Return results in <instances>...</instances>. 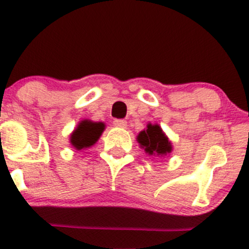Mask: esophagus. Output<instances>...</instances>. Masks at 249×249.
I'll list each match as a JSON object with an SVG mask.
<instances>
[{"label":"esophagus","mask_w":249,"mask_h":249,"mask_svg":"<svg viewBox=\"0 0 249 249\" xmlns=\"http://www.w3.org/2000/svg\"><path fill=\"white\" fill-rule=\"evenodd\" d=\"M113 124H114V126L117 127H122V129H124V127H126V122L123 119H115L114 122H113Z\"/></svg>","instance_id":"34e87169"}]
</instances>
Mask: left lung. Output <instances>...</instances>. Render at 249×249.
Returning a JSON list of instances; mask_svg holds the SVG:
<instances>
[{"label":"left lung","mask_w":249,"mask_h":249,"mask_svg":"<svg viewBox=\"0 0 249 249\" xmlns=\"http://www.w3.org/2000/svg\"><path fill=\"white\" fill-rule=\"evenodd\" d=\"M137 141L141 147L144 148L145 152L149 155H166L171 153V142L167 140L159 125L148 124L147 130L141 131L137 136Z\"/></svg>","instance_id":"8db88e82"}]
</instances>
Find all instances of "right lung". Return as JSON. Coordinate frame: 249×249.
<instances>
[{
  "label": "right lung",
  "instance_id": "right-lung-1",
  "mask_svg": "<svg viewBox=\"0 0 249 249\" xmlns=\"http://www.w3.org/2000/svg\"><path fill=\"white\" fill-rule=\"evenodd\" d=\"M105 129L104 123H92L84 120L71 135V143L76 149H83L94 144Z\"/></svg>",
  "mask_w": 249,
  "mask_h": 249
}]
</instances>
